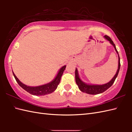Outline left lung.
I'll return each instance as SVG.
<instances>
[{"mask_svg": "<svg viewBox=\"0 0 132 132\" xmlns=\"http://www.w3.org/2000/svg\"><path fill=\"white\" fill-rule=\"evenodd\" d=\"M104 37L106 39V40L110 42V43L114 46V49H115L116 52H117V54H119L118 52H117V50L116 49L115 45H114V44L113 43V42L112 40V39L109 37V36H106V35L104 36ZM120 68V57L119 55L118 69H117L116 74H115V75H114L112 79V80L110 81V82H109L108 83L104 84V85H87V84L85 83L80 80V79L79 78V75H78V70L77 69H75V82H76L77 85H78V87H79V89L81 91H82L83 92H86V93L88 94H91V95H96V94H101V93H102V92L106 91V89H108L112 85H113V83H114V80H115L116 77H117V75H118V74H119Z\"/></svg>", "mask_w": 132, "mask_h": 132, "instance_id": "1", "label": "left lung"}]
</instances>
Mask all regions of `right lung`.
<instances>
[{
    "label": "right lung",
    "instance_id": "1",
    "mask_svg": "<svg viewBox=\"0 0 132 132\" xmlns=\"http://www.w3.org/2000/svg\"><path fill=\"white\" fill-rule=\"evenodd\" d=\"M66 66H63L62 68H61L60 71L58 72L57 75L55 78V79L53 81H52L51 82L46 84V85L37 87H29L25 85L24 84L21 83L20 81L18 79V78L16 77V76L15 75V74H14V72L13 71L12 72L16 82H18L20 86L21 87L24 89H25V90L27 91L28 92H29L30 94L33 95H37V96H40V95H45L52 93L53 92H54L56 88H57L59 83L60 82L61 77L63 73V71L66 68Z\"/></svg>",
    "mask_w": 132,
    "mask_h": 132
}]
</instances>
